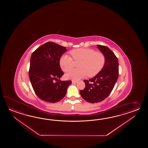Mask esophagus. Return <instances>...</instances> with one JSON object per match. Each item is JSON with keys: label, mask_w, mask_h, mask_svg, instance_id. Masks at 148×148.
<instances>
[{"label": "esophagus", "mask_w": 148, "mask_h": 148, "mask_svg": "<svg viewBox=\"0 0 148 148\" xmlns=\"http://www.w3.org/2000/svg\"><path fill=\"white\" fill-rule=\"evenodd\" d=\"M77 81H75V80H73L72 81V82H73V84H76V83H77Z\"/></svg>", "instance_id": "esophagus-1"}]
</instances>
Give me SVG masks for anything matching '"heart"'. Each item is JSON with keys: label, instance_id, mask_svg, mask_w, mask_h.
<instances>
[{"label": "heart", "instance_id": "heart-1", "mask_svg": "<svg viewBox=\"0 0 148 148\" xmlns=\"http://www.w3.org/2000/svg\"><path fill=\"white\" fill-rule=\"evenodd\" d=\"M70 53L73 60L80 61L78 65L79 69H73L66 73V78L73 80H79L87 75L90 77L97 75L105 63L103 53L96 52L94 49L79 48L71 51ZM59 64L61 69L67 72L73 67V60L70 56L64 54L60 58Z\"/></svg>", "mask_w": 148, "mask_h": 148}]
</instances>
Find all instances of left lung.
<instances>
[{"mask_svg":"<svg viewBox=\"0 0 148 148\" xmlns=\"http://www.w3.org/2000/svg\"><path fill=\"white\" fill-rule=\"evenodd\" d=\"M105 57L103 68L92 78L85 80V88L80 91L82 97L90 103L101 102L112 91L119 77V61L108 47L97 45Z\"/></svg>","mask_w":148,"mask_h":148,"instance_id":"8db88e82","label":"left lung"}]
</instances>
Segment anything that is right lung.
I'll use <instances>...</instances> for the list:
<instances>
[{
	"instance_id": "1",
	"label": "right lung",
	"mask_w": 148,
	"mask_h": 148,
	"mask_svg": "<svg viewBox=\"0 0 148 148\" xmlns=\"http://www.w3.org/2000/svg\"><path fill=\"white\" fill-rule=\"evenodd\" d=\"M66 51V47L49 42L32 54L29 77L35 94L41 100L54 103L66 95L72 82L60 80L64 73L59 61Z\"/></svg>"
}]
</instances>
